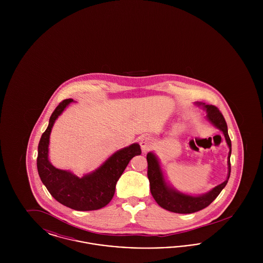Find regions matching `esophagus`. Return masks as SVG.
<instances>
[{
  "label": "esophagus",
  "mask_w": 263,
  "mask_h": 263,
  "mask_svg": "<svg viewBox=\"0 0 263 263\" xmlns=\"http://www.w3.org/2000/svg\"><path fill=\"white\" fill-rule=\"evenodd\" d=\"M152 145H153V140L150 137L143 136L140 139V146H141V149L143 152L146 153V152L150 151Z\"/></svg>",
  "instance_id": "esophagus-1"
}]
</instances>
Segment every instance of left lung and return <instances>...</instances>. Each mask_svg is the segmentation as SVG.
Here are the masks:
<instances>
[{
  "label": "left lung",
  "mask_w": 263,
  "mask_h": 263,
  "mask_svg": "<svg viewBox=\"0 0 263 263\" xmlns=\"http://www.w3.org/2000/svg\"><path fill=\"white\" fill-rule=\"evenodd\" d=\"M203 107L207 112L206 115L207 119L212 123L213 125L219 128L224 133L227 144L230 148L229 157H228L229 158L228 178L223 183L213 188L211 191H209L206 194H203L200 196L186 195L166 185L158 159L153 153H149L147 155V162H148V178L150 181L151 193L154 199L162 208L171 212L190 214V213L200 211L202 209L206 208L217 198V196L220 194L222 189L225 187L231 175L230 158L232 153V144H231V139L228 134V126H227L225 118L222 112L219 110V108L216 107L215 105H209V104L206 105L203 103Z\"/></svg>",
  "instance_id": "8db88e82"
}]
</instances>
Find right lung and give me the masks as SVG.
Instances as JSON below:
<instances>
[{
    "mask_svg": "<svg viewBox=\"0 0 263 263\" xmlns=\"http://www.w3.org/2000/svg\"><path fill=\"white\" fill-rule=\"evenodd\" d=\"M72 101V99L63 100L51 114L48 127L38 144V175L51 195L59 203L78 211L98 210L111 201L117 180L130 160L141 155V149L138 144H132L118 151L96 172L82 178L54 167L48 160L51 129L57 117Z\"/></svg>",
    "mask_w": 263,
    "mask_h": 263,
    "instance_id": "obj_1",
    "label": "right lung"
}]
</instances>
